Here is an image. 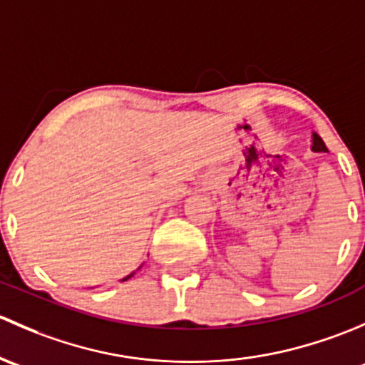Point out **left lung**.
Instances as JSON below:
<instances>
[{"label":"left lung","instance_id":"left-lung-1","mask_svg":"<svg viewBox=\"0 0 365 365\" xmlns=\"http://www.w3.org/2000/svg\"><path fill=\"white\" fill-rule=\"evenodd\" d=\"M311 149H313V151H317V153H320V151H327L325 142H323L320 135L314 133V131H313V135H311Z\"/></svg>","mask_w":365,"mask_h":365}]
</instances>
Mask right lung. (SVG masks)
I'll return each instance as SVG.
<instances>
[{
	"label": "right lung",
	"mask_w": 365,
	"mask_h": 365,
	"mask_svg": "<svg viewBox=\"0 0 365 365\" xmlns=\"http://www.w3.org/2000/svg\"><path fill=\"white\" fill-rule=\"evenodd\" d=\"M133 274H135V272H131V274H130V276H126V277H123V279H121V281H126V279H130V277H131V276H133Z\"/></svg>",
	"instance_id": "right-lung-1"
}]
</instances>
